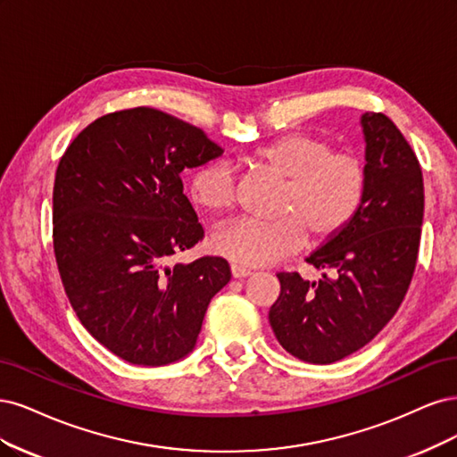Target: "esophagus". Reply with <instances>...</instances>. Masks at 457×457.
I'll use <instances>...</instances> for the list:
<instances>
[{"instance_id":"esophagus-1","label":"esophagus","mask_w":457,"mask_h":457,"mask_svg":"<svg viewBox=\"0 0 457 457\" xmlns=\"http://www.w3.org/2000/svg\"><path fill=\"white\" fill-rule=\"evenodd\" d=\"M248 275H253V271L246 270V268H241V266H235V263L231 266V277L233 278H245Z\"/></svg>"}]
</instances>
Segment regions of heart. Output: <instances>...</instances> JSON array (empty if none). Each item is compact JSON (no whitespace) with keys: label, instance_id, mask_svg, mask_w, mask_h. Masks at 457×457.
<instances>
[{"label":"heart","instance_id":"heart-1","mask_svg":"<svg viewBox=\"0 0 457 457\" xmlns=\"http://www.w3.org/2000/svg\"><path fill=\"white\" fill-rule=\"evenodd\" d=\"M253 161L287 180L271 222L235 218L216 228L212 253L245 268L270 266L296 253L309 239L322 243L357 214L366 187L362 161L334 152L328 140L292 132L253 152ZM189 199L207 212H222L235 199V172L226 161H211L189 179Z\"/></svg>","mask_w":457,"mask_h":457}]
</instances>
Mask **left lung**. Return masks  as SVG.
<instances>
[{"label":"left lung","mask_w":457,"mask_h":457,"mask_svg":"<svg viewBox=\"0 0 457 457\" xmlns=\"http://www.w3.org/2000/svg\"><path fill=\"white\" fill-rule=\"evenodd\" d=\"M366 187L357 214L307 256L332 270L309 283L278 273L270 325L290 355L312 364L364 347L403 303L416 270L423 224V176L403 132L384 113L361 115Z\"/></svg>","instance_id":"8db88e82"}]
</instances>
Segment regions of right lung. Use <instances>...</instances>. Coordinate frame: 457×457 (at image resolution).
Instances as JSON below:
<instances>
[{
    "label": "right lung",
    "instance_id": "1",
    "mask_svg": "<svg viewBox=\"0 0 457 457\" xmlns=\"http://www.w3.org/2000/svg\"><path fill=\"white\" fill-rule=\"evenodd\" d=\"M224 154L204 132L154 108L98 117L70 144L53 191V245L73 312L95 340L140 366L194 351L228 262L165 260L203 237L180 172Z\"/></svg>",
    "mask_w": 457,
    "mask_h": 457
}]
</instances>
